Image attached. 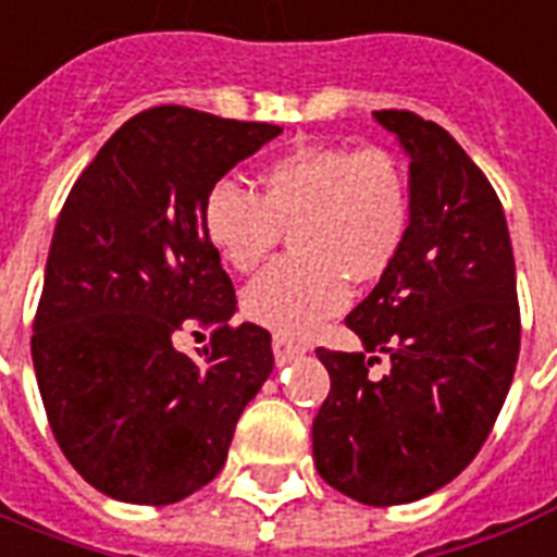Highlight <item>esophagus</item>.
<instances>
[{
  "label": "esophagus",
  "instance_id": "34e87169",
  "mask_svg": "<svg viewBox=\"0 0 557 557\" xmlns=\"http://www.w3.org/2000/svg\"><path fill=\"white\" fill-rule=\"evenodd\" d=\"M273 354H275V362L287 364L290 359H296V356L305 354V348H301V345H296V342L287 339V336H273Z\"/></svg>",
  "mask_w": 557,
  "mask_h": 557
}]
</instances>
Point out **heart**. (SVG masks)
Listing matches in <instances>:
<instances>
[{
	"label": "heart",
	"instance_id": "1",
	"mask_svg": "<svg viewBox=\"0 0 557 557\" xmlns=\"http://www.w3.org/2000/svg\"><path fill=\"white\" fill-rule=\"evenodd\" d=\"M258 195L221 181L203 201V233L221 261L250 273L290 230L296 256L247 284L244 313L305 339L348 307V278L376 282L411 226V186L385 149L299 146L258 172Z\"/></svg>",
	"mask_w": 557,
	"mask_h": 557
}]
</instances>
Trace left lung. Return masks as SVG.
Returning a JSON list of instances; mask_svg holds the SVG:
<instances>
[{
  "mask_svg": "<svg viewBox=\"0 0 557 557\" xmlns=\"http://www.w3.org/2000/svg\"><path fill=\"white\" fill-rule=\"evenodd\" d=\"M411 158V226L348 313L364 354L319 348L331 394L313 420L324 483L368 506L411 504L460 474L509 394L520 310L509 226L486 175L446 128L373 111ZM389 356L376 381L367 368Z\"/></svg>",
  "mask_w": 557,
  "mask_h": 557,
  "instance_id": "8db88e82",
  "label": "left lung"
}]
</instances>
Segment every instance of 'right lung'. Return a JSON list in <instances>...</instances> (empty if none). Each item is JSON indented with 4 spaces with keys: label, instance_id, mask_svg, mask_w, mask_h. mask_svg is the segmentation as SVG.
<instances>
[{
    "label": "right lung",
    "instance_id": "obj_1",
    "mask_svg": "<svg viewBox=\"0 0 557 557\" xmlns=\"http://www.w3.org/2000/svg\"><path fill=\"white\" fill-rule=\"evenodd\" d=\"M278 135L158 106L126 120L71 186L30 356L62 455L102 495L166 506L207 486L273 371L270 333L230 327L235 290L201 212ZM186 326L216 327L201 360L174 348Z\"/></svg>",
    "mask_w": 557,
    "mask_h": 557
}]
</instances>
